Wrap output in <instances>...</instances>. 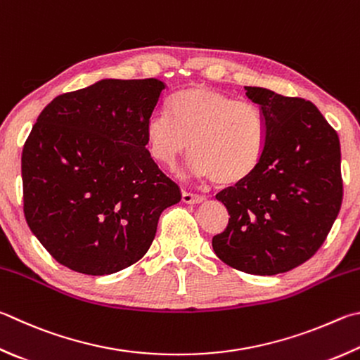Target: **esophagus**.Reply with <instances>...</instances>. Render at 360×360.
<instances>
[{
	"mask_svg": "<svg viewBox=\"0 0 360 360\" xmlns=\"http://www.w3.org/2000/svg\"><path fill=\"white\" fill-rule=\"evenodd\" d=\"M206 198L202 195L197 193H191V192H182V201L187 202V205H198V202L205 201Z\"/></svg>",
	"mask_w": 360,
	"mask_h": 360,
	"instance_id": "34e87169",
	"label": "esophagus"
}]
</instances>
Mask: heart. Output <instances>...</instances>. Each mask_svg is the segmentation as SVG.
I'll list each match as a JSON object with an SVG mask.
<instances>
[{
	"label": "heart",
	"mask_w": 360,
	"mask_h": 360,
	"mask_svg": "<svg viewBox=\"0 0 360 360\" xmlns=\"http://www.w3.org/2000/svg\"><path fill=\"white\" fill-rule=\"evenodd\" d=\"M145 134L154 160L173 167L191 149L195 174L219 186L247 179L266 146L261 110L206 86L176 93L168 101V113H155L146 121Z\"/></svg>",
	"instance_id": "heart-1"
}]
</instances>
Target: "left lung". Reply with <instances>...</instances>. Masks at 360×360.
Masks as SVG:
<instances>
[{"instance_id": "left-lung-1", "label": "left lung", "mask_w": 360, "mask_h": 360, "mask_svg": "<svg viewBox=\"0 0 360 360\" xmlns=\"http://www.w3.org/2000/svg\"><path fill=\"white\" fill-rule=\"evenodd\" d=\"M266 121V146L247 179L215 195L228 209L217 257L253 276H276L305 263L340 212V140L310 101L245 86Z\"/></svg>"}]
</instances>
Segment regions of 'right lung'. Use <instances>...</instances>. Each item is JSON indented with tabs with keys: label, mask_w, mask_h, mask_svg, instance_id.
Listing matches in <instances>:
<instances>
[{
	"label": "right lung",
	"mask_w": 360,
	"mask_h": 360,
	"mask_svg": "<svg viewBox=\"0 0 360 360\" xmlns=\"http://www.w3.org/2000/svg\"><path fill=\"white\" fill-rule=\"evenodd\" d=\"M165 83L103 78L55 97L22 153L23 211L58 263L86 276L132 266L151 247L176 182L146 149V121Z\"/></svg>",
	"instance_id": "add662e5"
}]
</instances>
